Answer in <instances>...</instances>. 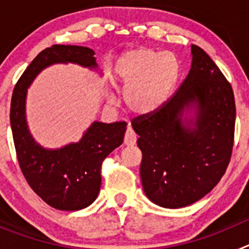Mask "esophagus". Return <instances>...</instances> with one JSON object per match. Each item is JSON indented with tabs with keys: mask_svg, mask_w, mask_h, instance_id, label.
Segmentation results:
<instances>
[{
	"mask_svg": "<svg viewBox=\"0 0 249 249\" xmlns=\"http://www.w3.org/2000/svg\"><path fill=\"white\" fill-rule=\"evenodd\" d=\"M136 142H137V136H136V133L133 132V129H132L131 127H128L126 131V135H124L123 143L126 144V146H133V144H136Z\"/></svg>",
	"mask_w": 249,
	"mask_h": 249,
	"instance_id": "1",
	"label": "esophagus"
}]
</instances>
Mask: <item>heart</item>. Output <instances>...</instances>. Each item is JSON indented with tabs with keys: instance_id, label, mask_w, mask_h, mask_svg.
I'll list each match as a JSON object with an SVG mask.
<instances>
[{
	"instance_id": "obj_1",
	"label": "heart",
	"mask_w": 249,
	"mask_h": 249,
	"mask_svg": "<svg viewBox=\"0 0 249 249\" xmlns=\"http://www.w3.org/2000/svg\"><path fill=\"white\" fill-rule=\"evenodd\" d=\"M179 74L181 66L176 54L140 47L121 54L114 65L113 80L122 86L127 108L147 116L166 105Z\"/></svg>"
}]
</instances>
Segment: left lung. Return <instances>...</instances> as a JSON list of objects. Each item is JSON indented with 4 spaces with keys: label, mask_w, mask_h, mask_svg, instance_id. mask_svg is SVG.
Wrapping results in <instances>:
<instances>
[{
    "label": "left lung",
    "mask_w": 249,
    "mask_h": 249,
    "mask_svg": "<svg viewBox=\"0 0 249 249\" xmlns=\"http://www.w3.org/2000/svg\"><path fill=\"white\" fill-rule=\"evenodd\" d=\"M191 70L157 112L132 127L142 151L140 173L146 196L164 208H182L203 198L223 177L231 160L236 103L231 83L198 46H191ZM187 110L195 120L183 122Z\"/></svg>",
    "instance_id": "left-lung-1"
}]
</instances>
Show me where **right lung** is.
Instances as JSON below:
<instances>
[{
	"label": "right lung",
	"mask_w": 249,
	"mask_h": 249,
	"mask_svg": "<svg viewBox=\"0 0 249 249\" xmlns=\"http://www.w3.org/2000/svg\"><path fill=\"white\" fill-rule=\"evenodd\" d=\"M68 62L97 68L94 51L89 47L53 45L46 48L15 86L10 121L19 168L31 188L56 210L78 211L97 198L102 162L122 144L127 123L107 124L94 121L78 142L57 149L43 148L37 143L26 121L27 89L43 68Z\"/></svg>",
	"instance_id": "right-lung-1"
}]
</instances>
